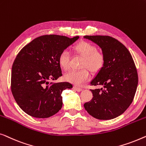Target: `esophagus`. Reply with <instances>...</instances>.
<instances>
[{
  "mask_svg": "<svg viewBox=\"0 0 146 146\" xmlns=\"http://www.w3.org/2000/svg\"><path fill=\"white\" fill-rule=\"evenodd\" d=\"M73 89H75V91H78V92H80V91H82L81 88H79V87H76V86H74Z\"/></svg>",
  "mask_w": 146,
  "mask_h": 146,
  "instance_id": "esophagus-1",
  "label": "esophagus"
}]
</instances>
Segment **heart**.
<instances>
[{"mask_svg": "<svg viewBox=\"0 0 146 146\" xmlns=\"http://www.w3.org/2000/svg\"><path fill=\"white\" fill-rule=\"evenodd\" d=\"M73 51L77 55L83 57L81 67L79 71L72 70L64 75V80L73 85L80 86L89 79V69L91 73H97L103 68L105 63V55L102 51L97 50L96 47L91 42L82 41L73 47ZM70 54L66 50H63L58 55L59 66L64 70L69 68Z\"/></svg>", "mask_w": 146, "mask_h": 146, "instance_id": "heart-1", "label": "heart"}]
</instances>
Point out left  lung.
Returning <instances> with one entry per match:
<instances>
[{
  "label": "left lung",
  "instance_id": "obj_1",
  "mask_svg": "<svg viewBox=\"0 0 146 146\" xmlns=\"http://www.w3.org/2000/svg\"><path fill=\"white\" fill-rule=\"evenodd\" d=\"M102 49L105 63L91 82L102 85L91 89L93 97L84 104L88 113L99 120H110L126 111L134 100L138 83L137 69L132 55L124 44L109 36H85Z\"/></svg>",
  "mask_w": 146,
  "mask_h": 146
}]
</instances>
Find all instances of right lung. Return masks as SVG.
I'll use <instances>...</instances> for the list:
<instances>
[{
  "label": "right lung",
  "mask_w": 146,
  "mask_h": 146,
  "mask_svg": "<svg viewBox=\"0 0 146 146\" xmlns=\"http://www.w3.org/2000/svg\"><path fill=\"white\" fill-rule=\"evenodd\" d=\"M79 39L59 35L35 38L18 53L12 67L11 91L20 108L30 116L45 118L62 107L61 93L73 87L67 82L52 83L62 75L58 55Z\"/></svg>",
  "instance_id": "obj_1"
}]
</instances>
